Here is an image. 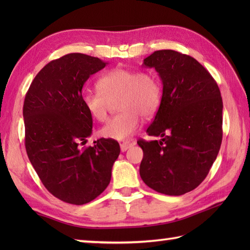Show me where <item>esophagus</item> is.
I'll list each match as a JSON object with an SVG mask.
<instances>
[{
  "instance_id": "34e87169",
  "label": "esophagus",
  "mask_w": 250,
  "mask_h": 250,
  "mask_svg": "<svg viewBox=\"0 0 250 250\" xmlns=\"http://www.w3.org/2000/svg\"><path fill=\"white\" fill-rule=\"evenodd\" d=\"M133 146V144L132 143H122V144H120V149L122 152H125L129 149L130 147Z\"/></svg>"
}]
</instances>
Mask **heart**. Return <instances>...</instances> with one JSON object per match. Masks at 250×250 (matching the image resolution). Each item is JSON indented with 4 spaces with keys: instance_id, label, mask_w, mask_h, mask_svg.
<instances>
[{
    "instance_id": "1",
    "label": "heart",
    "mask_w": 250,
    "mask_h": 250,
    "mask_svg": "<svg viewBox=\"0 0 250 250\" xmlns=\"http://www.w3.org/2000/svg\"><path fill=\"white\" fill-rule=\"evenodd\" d=\"M97 87L100 94H83V105L93 119L105 121L110 103L118 99L117 108L120 114L100 130L103 137L116 141H125L135 134L140 129L141 116L146 119L151 117L162 98L161 83L151 72L114 68L99 79Z\"/></svg>"
}]
</instances>
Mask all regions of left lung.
I'll return each mask as SVG.
<instances>
[{
  "label": "left lung",
  "mask_w": 250,
  "mask_h": 250,
  "mask_svg": "<svg viewBox=\"0 0 250 250\" xmlns=\"http://www.w3.org/2000/svg\"><path fill=\"white\" fill-rule=\"evenodd\" d=\"M159 74L163 89L148 135L139 141L144 156L140 175L148 187L182 195L203 182L222 141V99L218 84L194 58L174 50H158L143 62Z\"/></svg>",
  "instance_id": "8db88e82"
}]
</instances>
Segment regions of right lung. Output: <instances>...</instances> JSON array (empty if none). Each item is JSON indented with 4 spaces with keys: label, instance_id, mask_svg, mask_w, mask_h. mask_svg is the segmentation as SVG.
Returning <instances> with one entry per match:
<instances>
[{
    "label": "right lung",
    "instance_id": "right-lung-1",
    "mask_svg": "<svg viewBox=\"0 0 250 250\" xmlns=\"http://www.w3.org/2000/svg\"><path fill=\"white\" fill-rule=\"evenodd\" d=\"M108 63L68 54L46 64L25 94L23 118L29 160L49 192L70 204L89 203L107 187L120 153L114 140L79 144L92 134V117L82 91L88 78Z\"/></svg>",
    "mask_w": 250,
    "mask_h": 250
}]
</instances>
